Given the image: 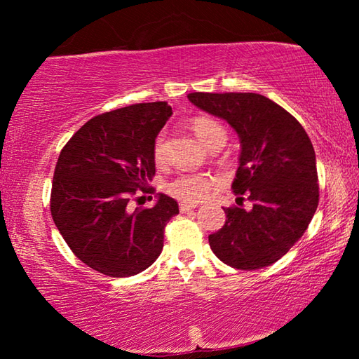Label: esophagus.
<instances>
[{"label": "esophagus", "mask_w": 359, "mask_h": 359, "mask_svg": "<svg viewBox=\"0 0 359 359\" xmlns=\"http://www.w3.org/2000/svg\"><path fill=\"white\" fill-rule=\"evenodd\" d=\"M179 209H180V212H190V210H193V209H196V204L182 203V204L179 205Z\"/></svg>", "instance_id": "1"}]
</instances>
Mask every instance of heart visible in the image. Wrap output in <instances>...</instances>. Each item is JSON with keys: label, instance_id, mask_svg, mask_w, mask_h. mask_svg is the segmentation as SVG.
<instances>
[{"label": "heart", "instance_id": "heart-1", "mask_svg": "<svg viewBox=\"0 0 359 359\" xmlns=\"http://www.w3.org/2000/svg\"><path fill=\"white\" fill-rule=\"evenodd\" d=\"M191 130L208 149H214L215 145L226 142V131L217 120L209 117H194L190 121ZM154 158L155 161H165L166 158V133L161 131L155 137L154 142ZM215 187V180L205 174H180L166 184V191L172 198L182 203L196 204L208 196L212 188Z\"/></svg>", "mask_w": 359, "mask_h": 359}]
</instances>
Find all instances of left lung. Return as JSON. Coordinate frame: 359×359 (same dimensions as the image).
I'll return each mask as SVG.
<instances>
[{"label":"left lung","instance_id":"8db88e82","mask_svg":"<svg viewBox=\"0 0 359 359\" xmlns=\"http://www.w3.org/2000/svg\"><path fill=\"white\" fill-rule=\"evenodd\" d=\"M194 106L226 120L241 141L236 194L253 208L224 209L223 228L209 236L224 264L255 271L280 259L302 238L318 208L313 145L293 115L258 93H190ZM242 199V198H238Z\"/></svg>","mask_w":359,"mask_h":359}]
</instances>
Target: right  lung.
I'll return each instance as SVG.
<instances>
[{"label": "right lung", "instance_id": "add662e5", "mask_svg": "<svg viewBox=\"0 0 359 359\" xmlns=\"http://www.w3.org/2000/svg\"><path fill=\"white\" fill-rule=\"evenodd\" d=\"M171 115L166 101L96 115L60 151L52 218L72 253L101 274L131 277L147 269L163 250L165 226L179 214L166 194L150 209H128L137 188L150 191L154 142Z\"/></svg>", "mask_w": 359, "mask_h": 359}]
</instances>
